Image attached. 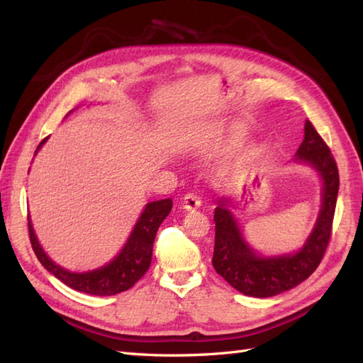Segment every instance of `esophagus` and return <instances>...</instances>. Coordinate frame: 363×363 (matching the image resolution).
Instances as JSON below:
<instances>
[{
    "label": "esophagus",
    "mask_w": 363,
    "mask_h": 363,
    "mask_svg": "<svg viewBox=\"0 0 363 363\" xmlns=\"http://www.w3.org/2000/svg\"><path fill=\"white\" fill-rule=\"evenodd\" d=\"M181 206L182 209L186 211H195L201 206V198H199L196 194H187L181 199Z\"/></svg>",
    "instance_id": "obj_1"
}]
</instances>
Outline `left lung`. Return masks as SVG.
Masks as SVG:
<instances>
[{"mask_svg": "<svg viewBox=\"0 0 363 363\" xmlns=\"http://www.w3.org/2000/svg\"><path fill=\"white\" fill-rule=\"evenodd\" d=\"M296 160L307 162L323 179V199L318 220L303 248L295 254L262 257L245 242L234 215L220 199L215 209V248L212 265L223 279L246 296L269 298L287 291L306 281L325 256L333 233L338 195V168L329 146L307 120L304 140L296 151Z\"/></svg>", "mask_w": 363, "mask_h": 363, "instance_id": "8db88e82", "label": "left lung"}]
</instances>
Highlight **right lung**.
Wrapping results in <instances>:
<instances>
[{
    "label": "right lung",
    "mask_w": 363,
    "mask_h": 363,
    "mask_svg": "<svg viewBox=\"0 0 363 363\" xmlns=\"http://www.w3.org/2000/svg\"><path fill=\"white\" fill-rule=\"evenodd\" d=\"M48 138V137H46ZM46 138L37 146V151L46 142ZM35 151V152H37ZM173 207L172 199H160V201L148 203L138 218L135 228L130 233L126 245L123 246L120 254L109 264L87 273H72L46 256L34 234L33 225L28 218L29 240L33 245L37 259L48 269L51 274L62 281L68 287L82 293L96 296H112L117 293L129 290L140 277L148 272L152 256V243L160 223L167 218Z\"/></svg>",
    "instance_id": "obj_1"
}]
</instances>
